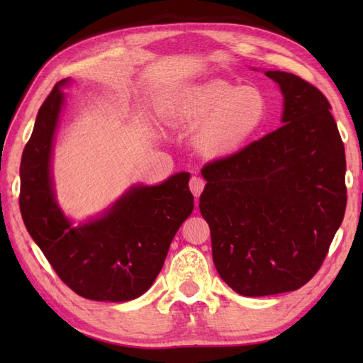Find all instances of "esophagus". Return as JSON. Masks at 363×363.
Listing matches in <instances>:
<instances>
[{
  "instance_id": "1",
  "label": "esophagus",
  "mask_w": 363,
  "mask_h": 363,
  "mask_svg": "<svg viewBox=\"0 0 363 363\" xmlns=\"http://www.w3.org/2000/svg\"><path fill=\"white\" fill-rule=\"evenodd\" d=\"M204 186H206V182H204L203 177H199V176H191L190 177L189 187L191 190V194H194L195 196L201 195V191L204 190Z\"/></svg>"
}]
</instances>
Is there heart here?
Returning a JSON list of instances; mask_svg holds the SVG:
<instances>
[{
    "label": "heart",
    "instance_id": "heart-1",
    "mask_svg": "<svg viewBox=\"0 0 363 363\" xmlns=\"http://www.w3.org/2000/svg\"><path fill=\"white\" fill-rule=\"evenodd\" d=\"M167 113L179 125L199 126L196 142L209 154L242 150L268 117V99L256 87L213 79L177 90L168 98Z\"/></svg>",
    "mask_w": 363,
    "mask_h": 363
}]
</instances>
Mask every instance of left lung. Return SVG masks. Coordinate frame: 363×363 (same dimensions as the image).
I'll return each mask as SVG.
<instances>
[{"instance_id": "left-lung-1", "label": "left lung", "mask_w": 363, "mask_h": 363, "mask_svg": "<svg viewBox=\"0 0 363 363\" xmlns=\"http://www.w3.org/2000/svg\"><path fill=\"white\" fill-rule=\"evenodd\" d=\"M267 76L282 90L284 125L201 169L213 264L243 296L309 282L346 209L345 146L328 98L291 73Z\"/></svg>"}]
</instances>
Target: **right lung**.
<instances>
[{
    "mask_svg": "<svg viewBox=\"0 0 363 363\" xmlns=\"http://www.w3.org/2000/svg\"><path fill=\"white\" fill-rule=\"evenodd\" d=\"M59 81L38 109L20 165V211L56 274L79 296L135 299L164 267L177 229L194 211L189 173L133 187L104 217L73 228L54 199L50 160L64 94Z\"/></svg>",
    "mask_w": 363,
    "mask_h": 363,
    "instance_id": "obj_1",
    "label": "right lung"
}]
</instances>
